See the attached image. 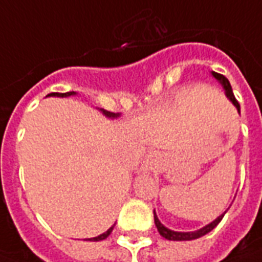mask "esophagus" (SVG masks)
Masks as SVG:
<instances>
[{
	"label": "esophagus",
	"instance_id": "esophagus-1",
	"mask_svg": "<svg viewBox=\"0 0 262 262\" xmlns=\"http://www.w3.org/2000/svg\"><path fill=\"white\" fill-rule=\"evenodd\" d=\"M159 161V154L158 152H149L148 155H147V158H145L144 163H143V170L145 171H151L155 167V165H157V162Z\"/></svg>",
	"mask_w": 262,
	"mask_h": 262
}]
</instances>
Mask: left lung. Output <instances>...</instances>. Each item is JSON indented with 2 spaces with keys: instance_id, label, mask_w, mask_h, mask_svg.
<instances>
[{
  "instance_id": "8db88e82",
  "label": "left lung",
  "mask_w": 262,
  "mask_h": 262,
  "mask_svg": "<svg viewBox=\"0 0 262 262\" xmlns=\"http://www.w3.org/2000/svg\"><path fill=\"white\" fill-rule=\"evenodd\" d=\"M211 77L214 78V79H217V82H219L220 85L223 86V89H224L225 96H227L229 99V101L236 107L237 113L241 114V105H239L237 100L235 99V96H233L232 88H231V83H229L228 79H227L224 75L214 73V71H211ZM227 210H228V209H227ZM227 210H225L223 214H220L214 221H211V223H209V224L202 227V228L196 229V231H191V232H179V231H173V229L165 227V225L159 221V219H158L155 210H154V221H155V225H157L158 232L161 233V236H163L165 239H167V241H193V239H198V237L203 236V235H206V233H209L210 231H213V229L219 225L220 221L223 220V217H224V214L227 213Z\"/></svg>"
}]
</instances>
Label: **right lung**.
I'll return each instance as SVG.
<instances>
[{
  "instance_id": "right-lung-1",
  "label": "right lung",
  "mask_w": 262,
  "mask_h": 262,
  "mask_svg": "<svg viewBox=\"0 0 262 262\" xmlns=\"http://www.w3.org/2000/svg\"><path fill=\"white\" fill-rule=\"evenodd\" d=\"M77 95V92H67V93H51V95H48L47 97H49V96H52V97H70V96H75ZM100 111V113L103 114L105 118H110V119H117V118L121 117V113H110V111H107V110H103V108H97ZM114 227H115V224L113 225V227H110L107 231H105L104 233H101V235H99V236H95V237H89L88 241H91V242H99V241H103V239H105V237L110 236V233L113 232Z\"/></svg>"
}]
</instances>
